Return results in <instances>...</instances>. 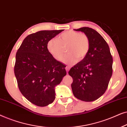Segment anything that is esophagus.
Returning a JSON list of instances; mask_svg holds the SVG:
<instances>
[{"label": "esophagus", "mask_w": 127, "mask_h": 127, "mask_svg": "<svg viewBox=\"0 0 127 127\" xmlns=\"http://www.w3.org/2000/svg\"><path fill=\"white\" fill-rule=\"evenodd\" d=\"M65 69H66V70L67 73H68L69 69H70V67L68 66H66V67H65Z\"/></svg>", "instance_id": "1"}]
</instances>
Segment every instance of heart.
I'll return each mask as SVG.
<instances>
[{"instance_id": "obj_1", "label": "heart", "mask_w": 127, "mask_h": 127, "mask_svg": "<svg viewBox=\"0 0 127 127\" xmlns=\"http://www.w3.org/2000/svg\"><path fill=\"white\" fill-rule=\"evenodd\" d=\"M49 53L55 60L61 61L66 48L67 54L63 59L67 64H74L84 59L89 51L90 39L87 35L70 30L62 33L58 39H50L47 45Z\"/></svg>"}]
</instances>
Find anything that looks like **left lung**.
Instances as JSON below:
<instances>
[{
  "mask_svg": "<svg viewBox=\"0 0 127 127\" xmlns=\"http://www.w3.org/2000/svg\"><path fill=\"white\" fill-rule=\"evenodd\" d=\"M84 32L89 38L90 47L86 57L70 69L74 96L85 102H92L106 90L113 72V58L103 37L94 29L83 27L74 29Z\"/></svg>",
  "mask_w": 127,
  "mask_h": 127,
  "instance_id": "left-lung-1",
  "label": "left lung"
}]
</instances>
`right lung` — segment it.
<instances>
[{"mask_svg": "<svg viewBox=\"0 0 127 127\" xmlns=\"http://www.w3.org/2000/svg\"><path fill=\"white\" fill-rule=\"evenodd\" d=\"M63 31H41L29 34L16 53L14 74L19 90L38 106L53 103L55 86L66 74V66L55 60L47 47L48 41Z\"/></svg>", "mask_w": 127, "mask_h": 127, "instance_id": "obj_1", "label": "right lung"}]
</instances>
